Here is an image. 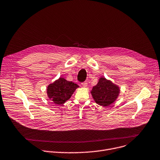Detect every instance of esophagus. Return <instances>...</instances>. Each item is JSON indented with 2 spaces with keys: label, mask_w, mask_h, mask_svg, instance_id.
Returning a JSON list of instances; mask_svg holds the SVG:
<instances>
[{
  "label": "esophagus",
  "mask_w": 160,
  "mask_h": 160,
  "mask_svg": "<svg viewBox=\"0 0 160 160\" xmlns=\"http://www.w3.org/2000/svg\"><path fill=\"white\" fill-rule=\"evenodd\" d=\"M82 85L83 87H84V88H86V87L88 86V83H87V82H83V83H82Z\"/></svg>",
  "instance_id": "34e87169"
}]
</instances>
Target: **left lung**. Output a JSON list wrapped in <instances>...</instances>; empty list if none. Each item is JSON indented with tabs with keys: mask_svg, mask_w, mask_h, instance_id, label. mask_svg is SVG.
I'll return each instance as SVG.
<instances>
[{
	"mask_svg": "<svg viewBox=\"0 0 160 160\" xmlns=\"http://www.w3.org/2000/svg\"><path fill=\"white\" fill-rule=\"evenodd\" d=\"M119 87L111 81L101 77L91 91L95 102L101 106L108 107L113 103L119 94Z\"/></svg>",
	"mask_w": 160,
	"mask_h": 160,
	"instance_id": "1",
	"label": "left lung"
}]
</instances>
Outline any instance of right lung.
Wrapping results in <instances>:
<instances>
[{"label": "right lung", "mask_w": 160, "mask_h": 160, "mask_svg": "<svg viewBox=\"0 0 160 160\" xmlns=\"http://www.w3.org/2000/svg\"><path fill=\"white\" fill-rule=\"evenodd\" d=\"M77 88V84L59 78L48 86L47 94L55 104L62 105L71 98Z\"/></svg>", "instance_id": "obj_1"}]
</instances>
